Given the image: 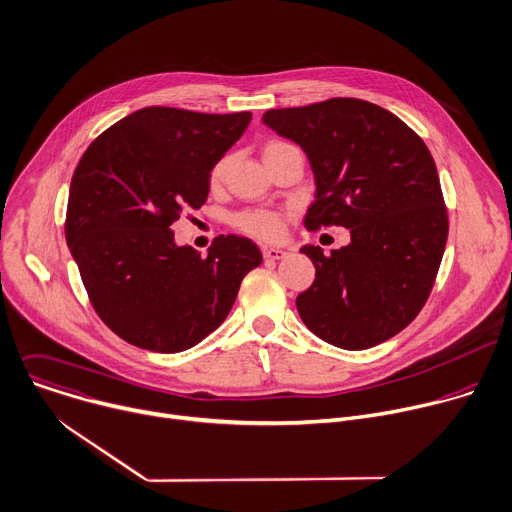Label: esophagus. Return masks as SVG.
<instances>
[{"mask_svg": "<svg viewBox=\"0 0 512 512\" xmlns=\"http://www.w3.org/2000/svg\"><path fill=\"white\" fill-rule=\"evenodd\" d=\"M288 252L286 250H282V248H264V258H268V260H280V258H284Z\"/></svg>", "mask_w": 512, "mask_h": 512, "instance_id": "1", "label": "esophagus"}]
</instances>
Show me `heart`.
I'll use <instances>...</instances> for the list:
<instances>
[{
	"label": "heart",
	"instance_id": "1",
	"mask_svg": "<svg viewBox=\"0 0 512 512\" xmlns=\"http://www.w3.org/2000/svg\"><path fill=\"white\" fill-rule=\"evenodd\" d=\"M286 143H280V141H272L266 145L264 149V155L278 149V147H284ZM230 169V157H222L210 171V185L212 189H218L224 179H226V173ZM238 228L248 232V234H254V236H260V238H276L280 232H282V220L278 214L274 212H248V214H242L238 220H236Z\"/></svg>",
	"mask_w": 512,
	"mask_h": 512
}]
</instances>
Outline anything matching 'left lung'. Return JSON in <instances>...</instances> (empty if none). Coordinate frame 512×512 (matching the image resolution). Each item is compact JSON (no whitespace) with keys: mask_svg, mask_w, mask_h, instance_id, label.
Wrapping results in <instances>:
<instances>
[{"mask_svg":"<svg viewBox=\"0 0 512 512\" xmlns=\"http://www.w3.org/2000/svg\"><path fill=\"white\" fill-rule=\"evenodd\" d=\"M262 123L296 143L315 175L306 230L343 226L351 242L315 264L296 296L302 323L319 339L359 351L410 325L434 286L448 238L436 163L426 143L389 111L359 98H331L266 111Z\"/></svg>","mask_w":512,"mask_h":512,"instance_id":"1","label":"left lung"}]
</instances>
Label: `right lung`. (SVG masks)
<instances>
[{"instance_id": "add662e5", "label": "right lung", "mask_w": 512, "mask_h": 512, "mask_svg": "<svg viewBox=\"0 0 512 512\" xmlns=\"http://www.w3.org/2000/svg\"><path fill=\"white\" fill-rule=\"evenodd\" d=\"M252 113L147 107L84 151L72 175L66 242L98 317L127 343L179 353L228 317L242 278L262 262L254 242L218 236L201 258L171 224L199 210L210 171Z\"/></svg>"}]
</instances>
